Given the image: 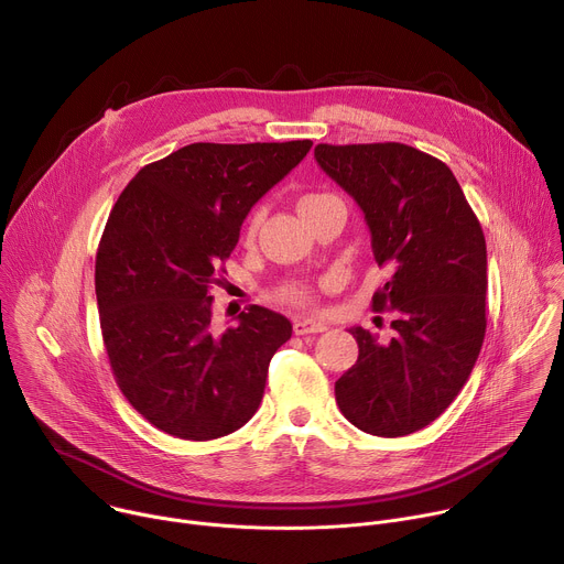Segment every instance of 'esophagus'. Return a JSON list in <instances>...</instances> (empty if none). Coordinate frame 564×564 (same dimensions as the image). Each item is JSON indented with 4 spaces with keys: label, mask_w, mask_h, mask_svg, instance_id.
I'll list each match as a JSON object with an SVG mask.
<instances>
[{
    "label": "esophagus",
    "mask_w": 564,
    "mask_h": 564,
    "mask_svg": "<svg viewBox=\"0 0 564 564\" xmlns=\"http://www.w3.org/2000/svg\"><path fill=\"white\" fill-rule=\"evenodd\" d=\"M324 330H328V324L326 321H321V318H296L294 321V335H314V333H324Z\"/></svg>",
    "instance_id": "obj_1"
}]
</instances>
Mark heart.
<instances>
[{
  "label": "heart",
  "mask_w": 564,
  "mask_h": 564,
  "mask_svg": "<svg viewBox=\"0 0 564 564\" xmlns=\"http://www.w3.org/2000/svg\"><path fill=\"white\" fill-rule=\"evenodd\" d=\"M328 200H335V196H330V194H307V196H303V198L299 200V212L305 214V212H310V209H314V207H318V205H324V203H328ZM259 223H261V214H254V216L250 218L248 227H246L248 238H252V236L257 234ZM281 299H283V301H290V303H305V301H310V292H307L305 288H301V285H290V288L281 290Z\"/></svg>",
  "instance_id": "1"
}]
</instances>
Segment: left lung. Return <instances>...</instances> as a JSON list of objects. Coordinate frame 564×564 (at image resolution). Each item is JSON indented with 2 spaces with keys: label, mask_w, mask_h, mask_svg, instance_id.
<instances>
[{
  "label": "left lung",
  "mask_w": 564,
  "mask_h": 564,
  "mask_svg": "<svg viewBox=\"0 0 564 564\" xmlns=\"http://www.w3.org/2000/svg\"><path fill=\"white\" fill-rule=\"evenodd\" d=\"M314 158L355 198L377 265L392 272L372 307L394 312V333L350 328L359 357L335 383L337 404L364 433L411 435L451 406L485 341V231L453 172L415 147L316 144Z\"/></svg>",
  "instance_id": "1"
}]
</instances>
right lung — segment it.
<instances>
[{"label": "right lung", "mask_w": 564, "mask_h": 564, "mask_svg": "<svg viewBox=\"0 0 564 564\" xmlns=\"http://www.w3.org/2000/svg\"><path fill=\"white\" fill-rule=\"evenodd\" d=\"M310 140L194 142L142 167L113 205L96 257L100 328L129 404L181 440L246 426L290 321L252 305L212 333V283L250 209L310 151Z\"/></svg>", "instance_id": "obj_1"}]
</instances>
